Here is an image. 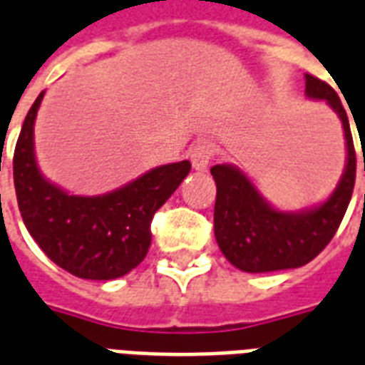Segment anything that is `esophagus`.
<instances>
[{"instance_id":"34e87169","label":"esophagus","mask_w":365,"mask_h":365,"mask_svg":"<svg viewBox=\"0 0 365 365\" xmlns=\"http://www.w3.org/2000/svg\"><path fill=\"white\" fill-rule=\"evenodd\" d=\"M214 158V145L208 141H199L197 145L191 149V163L193 168L199 172H205L208 168V164Z\"/></svg>"}]
</instances>
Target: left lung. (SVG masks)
Listing matches in <instances>:
<instances>
[{
  "label": "left lung",
  "mask_w": 365,
  "mask_h": 365,
  "mask_svg": "<svg viewBox=\"0 0 365 365\" xmlns=\"http://www.w3.org/2000/svg\"><path fill=\"white\" fill-rule=\"evenodd\" d=\"M304 78L306 97L327 101L341 118L346 139L344 172L327 201L299 212H283L272 207L239 168L232 164L210 168L216 182L214 235L224 257L249 274L300 268L314 260L339 230L352 197L356 151L346 110L329 83L312 74Z\"/></svg>",
  "instance_id": "left-lung-1"
}]
</instances>
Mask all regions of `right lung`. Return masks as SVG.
Instances as JSON below:
<instances>
[{"label":"right lung","mask_w":365,"mask_h":365,"mask_svg":"<svg viewBox=\"0 0 365 365\" xmlns=\"http://www.w3.org/2000/svg\"><path fill=\"white\" fill-rule=\"evenodd\" d=\"M41 91L28 110L13 157L16 201L28 233L53 262L82 279L107 282L132 272L151 245V220L170 199L191 163H172L105 195H71L47 180L34 153Z\"/></svg>","instance_id":"1"}]
</instances>
